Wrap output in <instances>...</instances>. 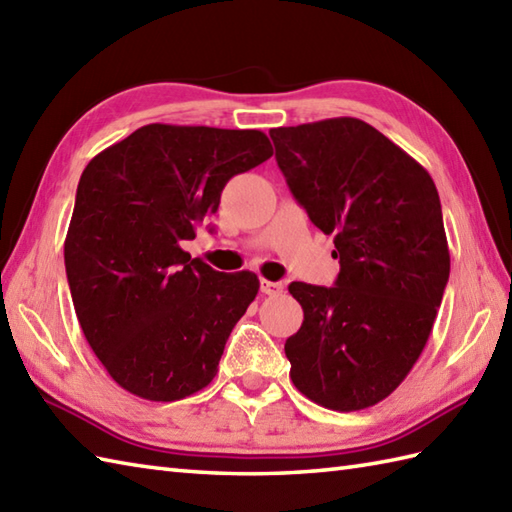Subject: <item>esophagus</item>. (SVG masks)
<instances>
[{
    "label": "esophagus",
    "mask_w": 512,
    "mask_h": 512,
    "mask_svg": "<svg viewBox=\"0 0 512 512\" xmlns=\"http://www.w3.org/2000/svg\"><path fill=\"white\" fill-rule=\"evenodd\" d=\"M259 288H262V292L268 297H277V295H281V292H284V286H281L279 281H268V279H262Z\"/></svg>",
    "instance_id": "34e87169"
}]
</instances>
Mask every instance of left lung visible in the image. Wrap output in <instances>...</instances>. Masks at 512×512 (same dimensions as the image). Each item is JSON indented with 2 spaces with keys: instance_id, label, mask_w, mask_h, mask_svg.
<instances>
[{
  "instance_id": "obj_1",
  "label": "left lung",
  "mask_w": 512,
  "mask_h": 512,
  "mask_svg": "<svg viewBox=\"0 0 512 512\" xmlns=\"http://www.w3.org/2000/svg\"><path fill=\"white\" fill-rule=\"evenodd\" d=\"M277 165L312 224L334 235L332 288L292 281L303 323L290 378L334 411L376 405L416 365L451 257L438 189L420 162L358 118L270 129Z\"/></svg>"
}]
</instances>
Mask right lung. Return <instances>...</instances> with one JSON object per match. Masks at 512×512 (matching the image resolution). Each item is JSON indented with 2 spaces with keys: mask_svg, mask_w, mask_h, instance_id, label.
<instances>
[{
  "mask_svg": "<svg viewBox=\"0 0 512 512\" xmlns=\"http://www.w3.org/2000/svg\"><path fill=\"white\" fill-rule=\"evenodd\" d=\"M270 156L259 129L151 123L81 173L65 273L85 339L129 394L173 402L215 378L259 279L217 273L180 242L217 211L228 180Z\"/></svg>",
  "mask_w": 512,
  "mask_h": 512,
  "instance_id": "add662e5",
  "label": "right lung"
}]
</instances>
